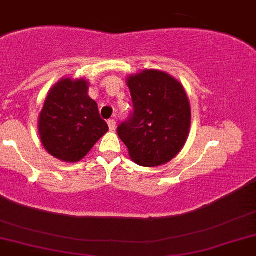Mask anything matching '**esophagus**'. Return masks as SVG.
<instances>
[{"label":"esophagus","instance_id":"esophagus-1","mask_svg":"<svg viewBox=\"0 0 256 256\" xmlns=\"http://www.w3.org/2000/svg\"><path fill=\"white\" fill-rule=\"evenodd\" d=\"M108 126H109V130H116V120H112V119H110L109 122H108Z\"/></svg>","mask_w":256,"mask_h":256}]
</instances>
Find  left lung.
<instances>
[{
	"mask_svg": "<svg viewBox=\"0 0 256 256\" xmlns=\"http://www.w3.org/2000/svg\"><path fill=\"white\" fill-rule=\"evenodd\" d=\"M132 116L118 126V136L136 164L156 168L178 156L189 136L190 102L184 86L158 70H144L126 78Z\"/></svg>",
	"mask_w": 256,
	"mask_h": 256,
	"instance_id": "left-lung-1",
	"label": "left lung"
}]
</instances>
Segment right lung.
<instances>
[{
	"label": "right lung",
	"mask_w": 256,
	"mask_h": 256,
	"mask_svg": "<svg viewBox=\"0 0 256 256\" xmlns=\"http://www.w3.org/2000/svg\"><path fill=\"white\" fill-rule=\"evenodd\" d=\"M88 91L85 78L60 80L49 90L39 114L42 144L48 154L64 162L82 160L109 130Z\"/></svg>",
	"instance_id": "obj_1"
}]
</instances>
